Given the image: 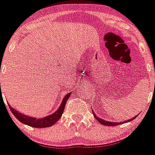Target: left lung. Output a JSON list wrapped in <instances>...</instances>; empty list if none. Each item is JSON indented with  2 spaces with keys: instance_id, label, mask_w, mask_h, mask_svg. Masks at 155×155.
Masks as SVG:
<instances>
[{
  "instance_id": "8db88e82",
  "label": "left lung",
  "mask_w": 155,
  "mask_h": 155,
  "mask_svg": "<svg viewBox=\"0 0 155 155\" xmlns=\"http://www.w3.org/2000/svg\"><path fill=\"white\" fill-rule=\"evenodd\" d=\"M92 111H93V110H92ZM93 113H94V118H96V119H97V120L98 121L99 123H101V124L104 125V126H118V125L122 124V123H128V122H130V121H132V120H133V119H135V118H136L137 116H138V115H137V116H134V117L132 118V119H128L127 121H124V122H122V123H120V122H119V123H115V122H113V123H112V122H109V121L104 120V119H101V118H99L98 116H96L95 113H94V111H93Z\"/></svg>"
}]
</instances>
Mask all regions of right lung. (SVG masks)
<instances>
[{
    "label": "right lung",
    "instance_id": "right-lung-1",
    "mask_svg": "<svg viewBox=\"0 0 155 155\" xmlns=\"http://www.w3.org/2000/svg\"><path fill=\"white\" fill-rule=\"evenodd\" d=\"M71 93H68V94H66V95L64 96L59 108H58L56 111L54 112V113H52V114L49 115V116H45V117L44 118H42V119L26 116V115L23 114V113H21L20 112L17 111L15 109L12 108V107L10 106V104H8V106L10 109V111L12 112L14 116L20 121V123L34 128L49 127V126H53V125L56 123L57 121L61 117V115H62L63 112H64V107H65L66 102H67L69 97L71 96Z\"/></svg>",
    "mask_w": 155,
    "mask_h": 155
}]
</instances>
